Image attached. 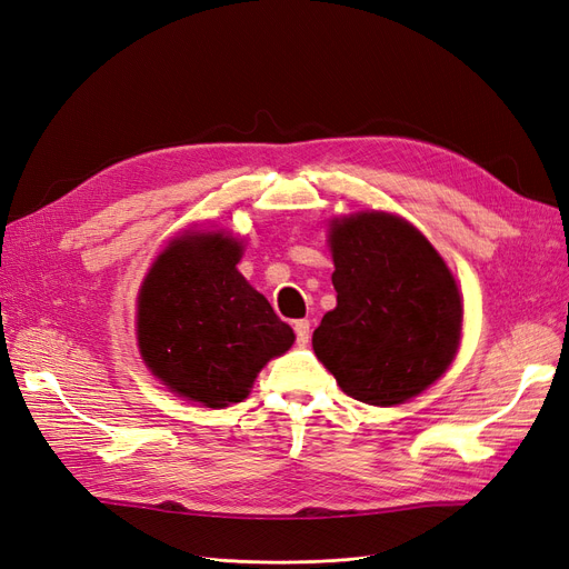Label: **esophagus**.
Returning a JSON list of instances; mask_svg holds the SVG:
<instances>
[{
  "label": "esophagus",
  "mask_w": 569,
  "mask_h": 569,
  "mask_svg": "<svg viewBox=\"0 0 569 569\" xmlns=\"http://www.w3.org/2000/svg\"><path fill=\"white\" fill-rule=\"evenodd\" d=\"M293 335H297V343L306 346L310 339V322L308 320H297L293 322Z\"/></svg>",
  "instance_id": "34e87169"
}]
</instances>
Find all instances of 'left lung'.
Segmentation results:
<instances>
[{
	"mask_svg": "<svg viewBox=\"0 0 569 569\" xmlns=\"http://www.w3.org/2000/svg\"><path fill=\"white\" fill-rule=\"evenodd\" d=\"M337 308L312 350L346 396L400 405L452 362L461 337L459 289L438 251L407 221L371 211L331 228Z\"/></svg>",
	"mask_w": 569,
	"mask_h": 569,
	"instance_id": "obj_1",
	"label": "left lung"
}]
</instances>
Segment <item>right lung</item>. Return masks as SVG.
I'll return each instance as SVG.
<instances>
[{
	"label": "right lung",
	"mask_w": 569,
	"mask_h": 569,
	"mask_svg": "<svg viewBox=\"0 0 569 569\" xmlns=\"http://www.w3.org/2000/svg\"><path fill=\"white\" fill-rule=\"evenodd\" d=\"M242 247L221 232L173 240L139 297V348L173 393L207 407L242 402L293 331L240 272Z\"/></svg>",
	"instance_id": "right-lung-1"
}]
</instances>
